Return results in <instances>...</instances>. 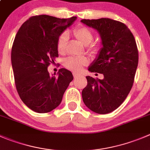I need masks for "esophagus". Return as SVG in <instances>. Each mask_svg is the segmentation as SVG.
<instances>
[{"mask_svg":"<svg viewBox=\"0 0 150 150\" xmlns=\"http://www.w3.org/2000/svg\"><path fill=\"white\" fill-rule=\"evenodd\" d=\"M81 76V75H80V74H78V73H73V77H74V78H78V77H80Z\"/></svg>","mask_w":150,"mask_h":150,"instance_id":"1","label":"esophagus"}]
</instances>
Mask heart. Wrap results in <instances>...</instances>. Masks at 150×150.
I'll use <instances>...</instances> for the list:
<instances>
[{
	"label": "heart",
	"mask_w": 150,
	"mask_h": 150,
	"mask_svg": "<svg viewBox=\"0 0 150 150\" xmlns=\"http://www.w3.org/2000/svg\"><path fill=\"white\" fill-rule=\"evenodd\" d=\"M74 36L84 45H87V50L90 54L96 56L101 50V46L98 43L93 42L94 34L86 26H78L73 30ZM68 42V34L66 32H63L58 37L56 42V48L60 54H64L66 51L67 44ZM88 59L83 56H71L67 58L64 62V65L67 69L74 72H81L83 67L88 64Z\"/></svg>",
	"instance_id": "1"
}]
</instances>
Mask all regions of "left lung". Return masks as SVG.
I'll return each mask as SVG.
<instances>
[{
    "instance_id": "obj_1",
    "label": "left lung",
    "mask_w": 150,
    "mask_h": 150,
    "mask_svg": "<svg viewBox=\"0 0 150 150\" xmlns=\"http://www.w3.org/2000/svg\"><path fill=\"white\" fill-rule=\"evenodd\" d=\"M81 22L100 33L103 47L88 70L104 76L103 80L86 76L83 100L92 111L108 114L121 105L133 86L139 62L136 40L130 29L120 21L100 18Z\"/></svg>"
}]
</instances>
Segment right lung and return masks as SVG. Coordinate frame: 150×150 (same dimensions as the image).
Wrapping results in <instances>:
<instances>
[{"label":"right lung","instance_id":"1","mask_svg":"<svg viewBox=\"0 0 150 150\" xmlns=\"http://www.w3.org/2000/svg\"><path fill=\"white\" fill-rule=\"evenodd\" d=\"M76 18L32 16L16 34L11 48L14 83L22 101L33 111L44 114L57 108L73 80L67 69L51 76L47 67L59 56L58 37Z\"/></svg>","mask_w":150,"mask_h":150}]
</instances>
